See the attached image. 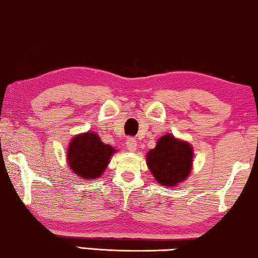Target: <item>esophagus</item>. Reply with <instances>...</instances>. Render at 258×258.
Masks as SVG:
<instances>
[{"instance_id": "esophagus-1", "label": "esophagus", "mask_w": 258, "mask_h": 258, "mask_svg": "<svg viewBox=\"0 0 258 258\" xmlns=\"http://www.w3.org/2000/svg\"><path fill=\"white\" fill-rule=\"evenodd\" d=\"M125 144H126V149L129 151H135L137 149V142L134 137H128Z\"/></svg>"}]
</instances>
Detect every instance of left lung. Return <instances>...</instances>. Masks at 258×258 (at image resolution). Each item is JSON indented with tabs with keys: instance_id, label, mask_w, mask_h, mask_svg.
Wrapping results in <instances>:
<instances>
[{
	"instance_id": "8db88e82",
	"label": "left lung",
	"mask_w": 258,
	"mask_h": 258,
	"mask_svg": "<svg viewBox=\"0 0 258 258\" xmlns=\"http://www.w3.org/2000/svg\"><path fill=\"white\" fill-rule=\"evenodd\" d=\"M192 149L189 143L165 135L147 155V163L158 183L174 186L184 181L191 170Z\"/></svg>"
}]
</instances>
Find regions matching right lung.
Segmentation results:
<instances>
[{
	"mask_svg": "<svg viewBox=\"0 0 258 258\" xmlns=\"http://www.w3.org/2000/svg\"><path fill=\"white\" fill-rule=\"evenodd\" d=\"M114 153L115 149L102 142L97 134L86 133L74 137L67 157L79 177L95 179L102 175Z\"/></svg>",
	"mask_w": 258,
	"mask_h": 258,
	"instance_id": "obj_1",
	"label": "right lung"
}]
</instances>
